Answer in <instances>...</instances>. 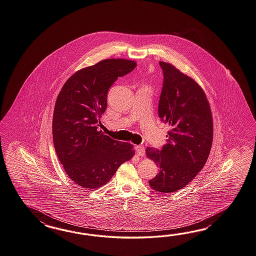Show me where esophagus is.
Masks as SVG:
<instances>
[{
    "label": "esophagus",
    "instance_id": "esophagus-1",
    "mask_svg": "<svg viewBox=\"0 0 256 256\" xmlns=\"http://www.w3.org/2000/svg\"><path fill=\"white\" fill-rule=\"evenodd\" d=\"M135 150L138 156H144L145 154V149L142 145H137L135 146Z\"/></svg>",
    "mask_w": 256,
    "mask_h": 256
}]
</instances>
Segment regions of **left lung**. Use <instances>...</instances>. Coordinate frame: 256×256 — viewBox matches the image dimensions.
Returning <instances> with one entry per match:
<instances>
[{
    "mask_svg": "<svg viewBox=\"0 0 256 256\" xmlns=\"http://www.w3.org/2000/svg\"><path fill=\"white\" fill-rule=\"evenodd\" d=\"M164 80L158 114L171 126L161 150L147 148L158 166L150 187L171 194L187 186L204 166L212 142V118L202 88L168 62H159Z\"/></svg>",
    "mask_w": 256,
    "mask_h": 256,
    "instance_id": "left-lung-1",
    "label": "left lung"
}]
</instances>
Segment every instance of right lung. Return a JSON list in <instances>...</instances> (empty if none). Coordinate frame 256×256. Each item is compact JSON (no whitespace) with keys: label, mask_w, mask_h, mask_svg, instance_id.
<instances>
[{"label":"right lung","mask_w":256,"mask_h":256,"mask_svg":"<svg viewBox=\"0 0 256 256\" xmlns=\"http://www.w3.org/2000/svg\"><path fill=\"white\" fill-rule=\"evenodd\" d=\"M136 66L126 59L102 60L76 72L59 92L52 118L54 145L66 174L80 186L102 187L134 156L131 144L104 135L98 126L109 88Z\"/></svg>","instance_id":"1"}]
</instances>
